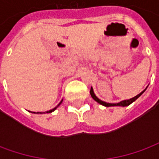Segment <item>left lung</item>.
Wrapping results in <instances>:
<instances>
[{
	"mask_svg": "<svg viewBox=\"0 0 159 159\" xmlns=\"http://www.w3.org/2000/svg\"><path fill=\"white\" fill-rule=\"evenodd\" d=\"M145 89V90H146ZM145 90H143L141 93H140L138 95H136V96H134V98H132V99H129V100H123V101H121V102H119V103H116V104H111V103H107V102H105V101H102V100H100V99H98L96 96H95V94H94V93H93V89L91 88V89H90V94H91V96H92V98H93V100H95L96 102H98V103H100V105H102V106H105V107H127V106H129L130 104L133 103L134 101L135 100H137L139 97L142 94V93L145 92Z\"/></svg>",
	"mask_w": 159,
	"mask_h": 159,
	"instance_id": "1",
	"label": "left lung"
}]
</instances>
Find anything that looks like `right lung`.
Masks as SVG:
<instances>
[{
	"label": "right lung",
	"instance_id": "right-lung-1",
	"mask_svg": "<svg viewBox=\"0 0 159 159\" xmlns=\"http://www.w3.org/2000/svg\"><path fill=\"white\" fill-rule=\"evenodd\" d=\"M61 102H62V100H61ZM61 102H60V103H59V105H58V106H57V107H54V108H53V109H52V110L48 111H46V112H47V113H49V112H52V111H53L55 110L56 108H57V107H59V105H60V104H61ZM34 113H36V112H34ZM36 113H41V112H36Z\"/></svg>",
	"mask_w": 159,
	"mask_h": 159
}]
</instances>
